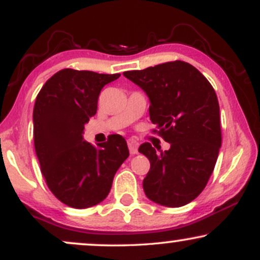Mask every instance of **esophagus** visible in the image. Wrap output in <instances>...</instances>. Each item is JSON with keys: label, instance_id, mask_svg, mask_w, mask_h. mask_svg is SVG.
<instances>
[{"label": "esophagus", "instance_id": "1", "mask_svg": "<svg viewBox=\"0 0 260 260\" xmlns=\"http://www.w3.org/2000/svg\"><path fill=\"white\" fill-rule=\"evenodd\" d=\"M127 144H128V149H129V153L132 155H136L138 153V147H139V143L137 142L136 139L129 138L127 140Z\"/></svg>", "mask_w": 260, "mask_h": 260}]
</instances>
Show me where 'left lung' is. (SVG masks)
Segmentation results:
<instances>
[{
	"mask_svg": "<svg viewBox=\"0 0 260 260\" xmlns=\"http://www.w3.org/2000/svg\"><path fill=\"white\" fill-rule=\"evenodd\" d=\"M123 76L148 95L154 129L170 143L156 151L143 143L139 153L150 161L143 181L150 201L170 208L186 205L207 186L221 147L220 107L208 79L183 61L128 71Z\"/></svg>",
	"mask_w": 260,
	"mask_h": 260,
	"instance_id": "obj_1",
	"label": "left lung"
}]
</instances>
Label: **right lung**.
<instances>
[{
    "instance_id": "1",
    "label": "right lung",
    "mask_w": 260,
    "mask_h": 260,
    "mask_svg": "<svg viewBox=\"0 0 260 260\" xmlns=\"http://www.w3.org/2000/svg\"><path fill=\"white\" fill-rule=\"evenodd\" d=\"M120 76L64 68L45 83L35 100L34 145L41 172L53 196L71 208L103 202L129 156L120 134L109 136L98 148L83 139L101 89Z\"/></svg>"
}]
</instances>
